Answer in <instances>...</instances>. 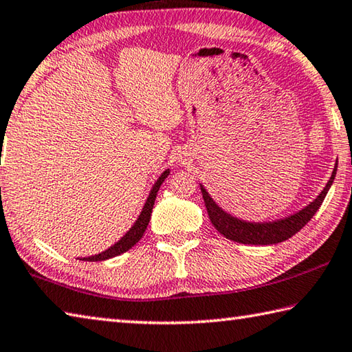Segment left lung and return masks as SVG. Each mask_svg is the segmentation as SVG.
Wrapping results in <instances>:
<instances>
[{
    "label": "left lung",
    "mask_w": 352,
    "mask_h": 352,
    "mask_svg": "<svg viewBox=\"0 0 352 352\" xmlns=\"http://www.w3.org/2000/svg\"><path fill=\"white\" fill-rule=\"evenodd\" d=\"M338 162L336 160L334 170L329 177L327 186L318 194L314 200L309 204H306L303 209L297 210L287 217L272 221H246L241 220L239 217H234L232 214L226 212L225 209L219 206L206 188L200 183V189L203 194L204 204H206L208 215L212 223L214 228L219 231L223 237H226L232 241L243 243V245H276V243H282L287 239H291L294 234H297L306 223H308L314 214L322 206V203L327 197L329 188L334 183V178L337 174Z\"/></svg>",
    "instance_id": "left-lung-1"
}]
</instances>
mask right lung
I'll return each instance as SVG.
<instances>
[{"mask_svg":"<svg viewBox=\"0 0 352 352\" xmlns=\"http://www.w3.org/2000/svg\"><path fill=\"white\" fill-rule=\"evenodd\" d=\"M170 174V169H166L163 170V174L157 178V182L154 183V186H152L151 192L146 198V203L143 204V209L140 215L137 217V220L133 225L131 226L129 231H127L123 237H121L115 245H112L111 248H107L106 251L100 252V254H95L91 255V257H81L80 260H85V261H103V260H109L112 257H117V255L123 254L126 251H129L132 246H135L137 243L140 241V239L143 237V234L146 231V228L149 225V220H151V214H152V209H154V203H155V198H157V192L160 186H162L163 182L168 178V175Z\"/></svg>","mask_w":352,"mask_h":352,"instance_id":"1","label":"right lung"}]
</instances>
